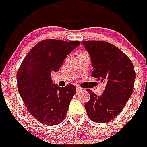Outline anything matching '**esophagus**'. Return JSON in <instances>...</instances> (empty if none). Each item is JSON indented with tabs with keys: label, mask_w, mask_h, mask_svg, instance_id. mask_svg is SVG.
I'll list each match as a JSON object with an SVG mask.
<instances>
[{
	"label": "esophagus",
	"mask_w": 147,
	"mask_h": 147,
	"mask_svg": "<svg viewBox=\"0 0 147 147\" xmlns=\"http://www.w3.org/2000/svg\"><path fill=\"white\" fill-rule=\"evenodd\" d=\"M76 91H77V92H80V91H82V88L79 87V86H76Z\"/></svg>",
	"instance_id": "34e87169"
}]
</instances>
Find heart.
Returning <instances> with one entry per match:
<instances>
[{
  "label": "heart",
  "mask_w": 147,
  "mask_h": 147,
  "mask_svg": "<svg viewBox=\"0 0 147 147\" xmlns=\"http://www.w3.org/2000/svg\"><path fill=\"white\" fill-rule=\"evenodd\" d=\"M82 53H83V52H80V53H79V55H80V54H82Z\"/></svg>",
  "instance_id": "heart-1"
}]
</instances>
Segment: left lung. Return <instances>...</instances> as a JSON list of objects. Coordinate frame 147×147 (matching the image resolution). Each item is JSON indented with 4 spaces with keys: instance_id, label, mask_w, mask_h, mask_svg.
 Masks as SVG:
<instances>
[{
    "instance_id": "obj_1",
    "label": "left lung",
    "mask_w": 147,
    "mask_h": 147,
    "mask_svg": "<svg viewBox=\"0 0 147 147\" xmlns=\"http://www.w3.org/2000/svg\"><path fill=\"white\" fill-rule=\"evenodd\" d=\"M91 56V76L106 85L101 96L87 90L91 97L85 104L88 117L100 123L109 122L121 112L133 91L135 72L129 58L115 45L102 41H83Z\"/></svg>"
}]
</instances>
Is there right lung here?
<instances>
[{"mask_svg":"<svg viewBox=\"0 0 147 147\" xmlns=\"http://www.w3.org/2000/svg\"><path fill=\"white\" fill-rule=\"evenodd\" d=\"M80 45L79 41L43 40L29 51L18 71L21 98L29 112L43 124L55 126L65 118L76 87L53 84L51 73L57 72L67 55Z\"/></svg>","mask_w":147,"mask_h":147,"instance_id":"obj_1","label":"right lung"}]
</instances>
